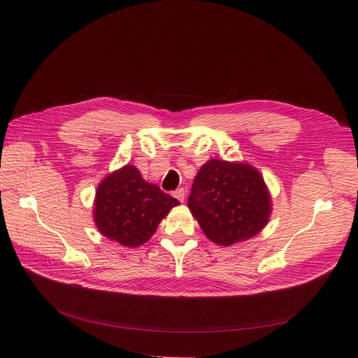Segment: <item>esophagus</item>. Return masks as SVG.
I'll use <instances>...</instances> for the list:
<instances>
[{"label":"esophagus","mask_w":358,"mask_h":358,"mask_svg":"<svg viewBox=\"0 0 358 358\" xmlns=\"http://www.w3.org/2000/svg\"><path fill=\"white\" fill-rule=\"evenodd\" d=\"M184 196H185V193H184V189H177V190L174 192V197H176L177 200H180L181 203L184 201Z\"/></svg>","instance_id":"34e87169"}]
</instances>
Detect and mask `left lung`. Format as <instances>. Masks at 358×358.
Here are the masks:
<instances>
[{
  "instance_id": "1",
  "label": "left lung",
  "mask_w": 358,
  "mask_h": 358,
  "mask_svg": "<svg viewBox=\"0 0 358 358\" xmlns=\"http://www.w3.org/2000/svg\"><path fill=\"white\" fill-rule=\"evenodd\" d=\"M187 204L204 235L222 247L255 236L271 215V197L258 169L223 159L201 165Z\"/></svg>"
}]
</instances>
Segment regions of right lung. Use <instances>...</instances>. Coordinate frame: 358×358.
Here are the masks:
<instances>
[{
	"mask_svg": "<svg viewBox=\"0 0 358 358\" xmlns=\"http://www.w3.org/2000/svg\"><path fill=\"white\" fill-rule=\"evenodd\" d=\"M180 201L145 181L135 165H124L99 184L94 222L108 239L136 248L150 239L159 222Z\"/></svg>",
	"mask_w": 358,
	"mask_h": 358,
	"instance_id": "add662e5",
	"label": "right lung"
}]
</instances>
